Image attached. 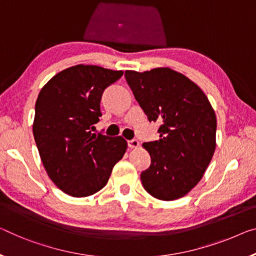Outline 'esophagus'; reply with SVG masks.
Segmentation results:
<instances>
[{
    "label": "esophagus",
    "mask_w": 256,
    "mask_h": 256,
    "mask_svg": "<svg viewBox=\"0 0 256 256\" xmlns=\"http://www.w3.org/2000/svg\"><path fill=\"white\" fill-rule=\"evenodd\" d=\"M128 146L130 148H138V146H140V142L137 140H128Z\"/></svg>",
    "instance_id": "obj_1"
}]
</instances>
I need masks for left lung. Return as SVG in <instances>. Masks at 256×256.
<instances>
[{
    "mask_svg": "<svg viewBox=\"0 0 256 256\" xmlns=\"http://www.w3.org/2000/svg\"><path fill=\"white\" fill-rule=\"evenodd\" d=\"M126 80L148 121H160L159 140L143 146L151 164L140 172L152 196L175 200L194 188L213 158L216 116L202 90L168 68L138 73L126 70Z\"/></svg>",
    "mask_w": 256,
    "mask_h": 256,
    "instance_id": "obj_1",
    "label": "left lung"
}]
</instances>
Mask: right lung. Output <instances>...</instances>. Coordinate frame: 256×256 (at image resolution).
<instances>
[{
	"label": "right lung",
	"mask_w": 256,
	"mask_h": 256,
	"mask_svg": "<svg viewBox=\"0 0 256 256\" xmlns=\"http://www.w3.org/2000/svg\"><path fill=\"white\" fill-rule=\"evenodd\" d=\"M122 70L76 65L56 74L35 103L34 140L51 180L66 194L88 196L103 188L122 159V137L95 135L104 90Z\"/></svg>",
	"instance_id": "add662e5"
}]
</instances>
